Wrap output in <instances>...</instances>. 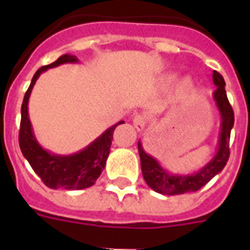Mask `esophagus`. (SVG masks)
<instances>
[{"label": "esophagus", "mask_w": 250, "mask_h": 250, "mask_svg": "<svg viewBox=\"0 0 250 250\" xmlns=\"http://www.w3.org/2000/svg\"><path fill=\"white\" fill-rule=\"evenodd\" d=\"M133 125H135V128L139 131V132H143L146 127V121H145V118L143 115H136V117L133 118Z\"/></svg>", "instance_id": "obj_1"}]
</instances>
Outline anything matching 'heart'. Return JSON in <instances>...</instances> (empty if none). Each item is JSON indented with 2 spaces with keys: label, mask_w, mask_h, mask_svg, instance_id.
I'll use <instances>...</instances> for the list:
<instances>
[{
  "label": "heart",
  "mask_w": 250,
  "mask_h": 250,
  "mask_svg": "<svg viewBox=\"0 0 250 250\" xmlns=\"http://www.w3.org/2000/svg\"><path fill=\"white\" fill-rule=\"evenodd\" d=\"M175 80V76L167 75L165 76L160 84V88L162 90H168L170 86L172 85ZM196 96V88H194L193 82L189 78H182L178 80V83L175 85V93H174V102L180 107H186L194 100Z\"/></svg>",
  "instance_id": "1"
}]
</instances>
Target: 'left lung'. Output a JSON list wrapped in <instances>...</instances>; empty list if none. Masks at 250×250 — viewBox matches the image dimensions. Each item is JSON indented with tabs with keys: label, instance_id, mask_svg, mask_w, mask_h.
<instances>
[{
	"label": "left lung",
	"instance_id": "obj_1",
	"mask_svg": "<svg viewBox=\"0 0 250 250\" xmlns=\"http://www.w3.org/2000/svg\"><path fill=\"white\" fill-rule=\"evenodd\" d=\"M213 83L217 86V89L213 92V101L221 117V127L218 135L217 152L205 166L190 174H174L166 170L154 157L145 152L141 140L137 143L144 180L157 193L174 196L196 192L225 168L229 157V135L235 118L226 93L225 79L219 72L213 71Z\"/></svg>",
	"mask_w": 250,
	"mask_h": 250
}]
</instances>
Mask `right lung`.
<instances>
[{
  "label": "right lung",
  "mask_w": 250,
  "mask_h": 250,
  "mask_svg": "<svg viewBox=\"0 0 250 250\" xmlns=\"http://www.w3.org/2000/svg\"><path fill=\"white\" fill-rule=\"evenodd\" d=\"M78 57L72 54H63L56 62L42 66L33 75L28 90L25 92L23 104H21V121L19 131V146L23 156L33 171L44 182V184L53 189H84L89 188L96 183L102 170L105 168L106 160L109 157L113 133L119 125L125 122L121 121L104 131L94 139L85 148L72 154H57L48 149L42 148L33 133L32 123L28 115V101L33 85L36 84L39 76L49 68L57 67L64 63H78Z\"/></svg>",
  "instance_id": "1"
}]
</instances>
